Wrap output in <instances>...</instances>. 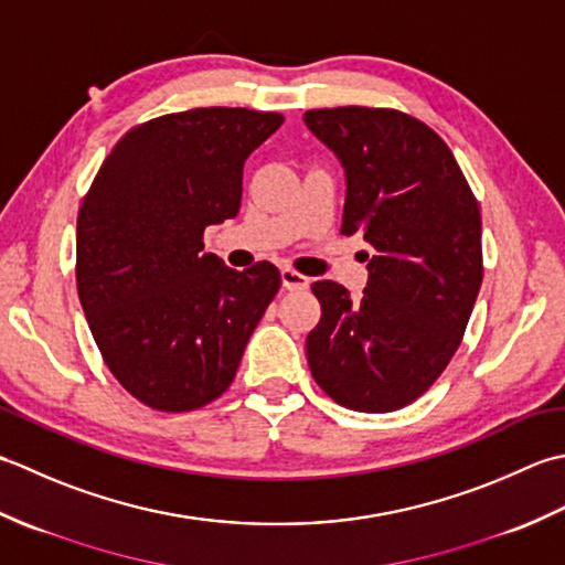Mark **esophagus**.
<instances>
[{
    "instance_id": "obj_1",
    "label": "esophagus",
    "mask_w": 565,
    "mask_h": 565,
    "mask_svg": "<svg viewBox=\"0 0 565 565\" xmlns=\"http://www.w3.org/2000/svg\"><path fill=\"white\" fill-rule=\"evenodd\" d=\"M280 278H282V287H285V290H290V292L307 290V287H309V278H307V275L297 273V270H292V268H282V270H280Z\"/></svg>"
}]
</instances>
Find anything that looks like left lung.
I'll list each match as a JSON object with an SVG mask.
<instances>
[{"label":"left lung","instance_id":"1","mask_svg":"<svg viewBox=\"0 0 565 565\" xmlns=\"http://www.w3.org/2000/svg\"><path fill=\"white\" fill-rule=\"evenodd\" d=\"M305 124L347 172L341 234L373 246L367 285H312L307 337L317 385L355 412H395L427 393L463 339L482 282L480 210L456 158L397 109H309Z\"/></svg>","mask_w":565,"mask_h":565}]
</instances>
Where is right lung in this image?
Here are the masks:
<instances>
[{
	"mask_svg": "<svg viewBox=\"0 0 565 565\" xmlns=\"http://www.w3.org/2000/svg\"><path fill=\"white\" fill-rule=\"evenodd\" d=\"M282 114L202 107L126 131L77 214V295L126 393L190 412L226 393L253 329L280 290L268 260L238 273L204 253L234 218L244 163Z\"/></svg>",
	"mask_w": 565,
	"mask_h": 565,
	"instance_id": "right-lung-1",
	"label": "right lung"
}]
</instances>
